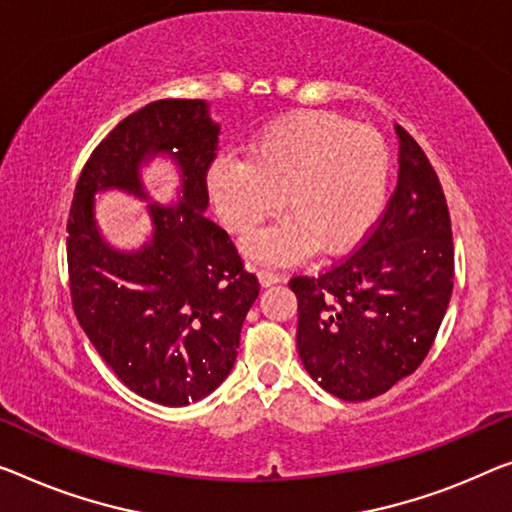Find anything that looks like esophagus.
<instances>
[{
  "mask_svg": "<svg viewBox=\"0 0 512 512\" xmlns=\"http://www.w3.org/2000/svg\"><path fill=\"white\" fill-rule=\"evenodd\" d=\"M257 278H259V282H262V287H271L282 280V273L273 271V269H259Z\"/></svg>",
  "mask_w": 512,
  "mask_h": 512,
  "instance_id": "1",
  "label": "esophagus"
}]
</instances>
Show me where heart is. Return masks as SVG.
I'll return each mask as SVG.
<instances>
[{"label":"heart","mask_w":512,"mask_h":512,"mask_svg":"<svg viewBox=\"0 0 512 512\" xmlns=\"http://www.w3.org/2000/svg\"><path fill=\"white\" fill-rule=\"evenodd\" d=\"M388 181L391 151L381 133L331 112L273 121L250 142L248 158L220 156L207 172L213 207L239 236L276 216L282 195L287 220L248 246L264 262L356 248L384 213Z\"/></svg>","instance_id":"b5f03b06"}]
</instances>
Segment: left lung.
I'll use <instances>...</instances> for the list:
<instances>
[{
	"label": "left lung",
	"instance_id": "left-lung-1",
	"mask_svg": "<svg viewBox=\"0 0 512 512\" xmlns=\"http://www.w3.org/2000/svg\"><path fill=\"white\" fill-rule=\"evenodd\" d=\"M391 200L363 246L319 276H294L296 347L324 391L372 400L430 352L453 294L451 213L437 172L402 126Z\"/></svg>",
	"mask_w": 512,
	"mask_h": 512
}]
</instances>
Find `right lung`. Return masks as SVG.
Listing matches in <instances>:
<instances>
[{"label":"right lung","mask_w":512,"mask_h":512,"mask_svg":"<svg viewBox=\"0 0 512 512\" xmlns=\"http://www.w3.org/2000/svg\"><path fill=\"white\" fill-rule=\"evenodd\" d=\"M220 128L197 98H165L119 121L91 151L66 225L75 317L114 375L165 407L202 400L230 375L255 273L223 227L204 216ZM167 153L182 170L177 208L150 205L152 241L119 254L97 234L93 195L119 187L146 199L144 159Z\"/></svg>","instance_id":"add662e5"}]
</instances>
